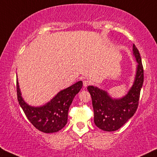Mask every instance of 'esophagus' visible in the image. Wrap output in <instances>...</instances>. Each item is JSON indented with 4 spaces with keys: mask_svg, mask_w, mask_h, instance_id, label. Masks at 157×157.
<instances>
[{
    "mask_svg": "<svg viewBox=\"0 0 157 157\" xmlns=\"http://www.w3.org/2000/svg\"><path fill=\"white\" fill-rule=\"evenodd\" d=\"M90 85V82H89L88 80H84L83 81V85H84V86H89Z\"/></svg>",
    "mask_w": 157,
    "mask_h": 157,
    "instance_id": "1",
    "label": "esophagus"
}]
</instances>
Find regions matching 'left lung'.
I'll return each instance as SVG.
<instances>
[{"label": "left lung", "mask_w": 157, "mask_h": 157, "mask_svg": "<svg viewBox=\"0 0 157 157\" xmlns=\"http://www.w3.org/2000/svg\"><path fill=\"white\" fill-rule=\"evenodd\" d=\"M133 55L137 62L134 83L128 94L119 99H113L106 91L97 86H88L94 109V121L101 130L112 132L122 127L132 117L138 107L140 91L144 82V70L138 49L132 46Z\"/></svg>", "instance_id": "obj_1"}]
</instances>
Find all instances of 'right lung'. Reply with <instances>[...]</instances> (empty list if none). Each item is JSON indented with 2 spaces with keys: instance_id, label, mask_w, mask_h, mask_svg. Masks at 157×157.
<instances>
[{
  "instance_id": "obj_1",
  "label": "right lung",
  "mask_w": 157,
  "mask_h": 157,
  "mask_svg": "<svg viewBox=\"0 0 157 157\" xmlns=\"http://www.w3.org/2000/svg\"><path fill=\"white\" fill-rule=\"evenodd\" d=\"M82 86V82L79 81L60 91L46 104L34 107L24 101L17 79V100L28 120L37 130L46 133L56 132L66 125L70 106Z\"/></svg>"
}]
</instances>
